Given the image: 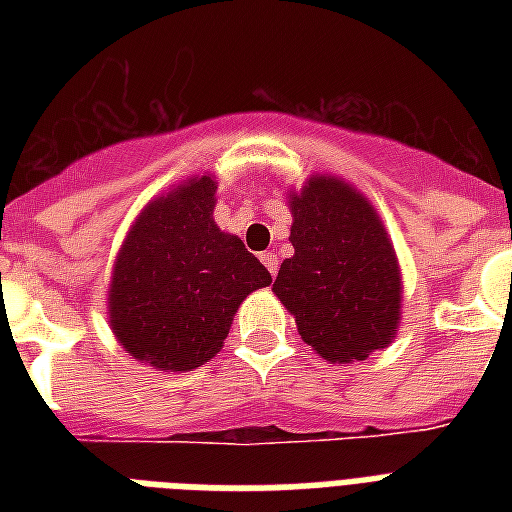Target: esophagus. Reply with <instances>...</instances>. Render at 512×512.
Instances as JSON below:
<instances>
[{"mask_svg": "<svg viewBox=\"0 0 512 512\" xmlns=\"http://www.w3.org/2000/svg\"><path fill=\"white\" fill-rule=\"evenodd\" d=\"M260 260H263V265L268 268V273H271L273 279H276V273H279V257H276V252H263V255H260Z\"/></svg>", "mask_w": 512, "mask_h": 512, "instance_id": "obj_1", "label": "esophagus"}]
</instances>
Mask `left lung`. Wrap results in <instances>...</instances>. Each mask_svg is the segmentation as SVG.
<instances>
[{"instance_id": "8db88e82", "label": "left lung", "mask_w": 512, "mask_h": 512, "mask_svg": "<svg viewBox=\"0 0 512 512\" xmlns=\"http://www.w3.org/2000/svg\"><path fill=\"white\" fill-rule=\"evenodd\" d=\"M292 247L273 292L297 332L337 364L385 348L401 319L396 252L372 204L335 177H311L292 196Z\"/></svg>"}]
</instances>
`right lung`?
Segmentation results:
<instances>
[{"label":"right lung","instance_id":"obj_1","mask_svg":"<svg viewBox=\"0 0 512 512\" xmlns=\"http://www.w3.org/2000/svg\"><path fill=\"white\" fill-rule=\"evenodd\" d=\"M215 180L151 201L124 241L111 281V327L138 361L191 372L223 348L241 300L271 273L212 220Z\"/></svg>","mask_w":512,"mask_h":512}]
</instances>
